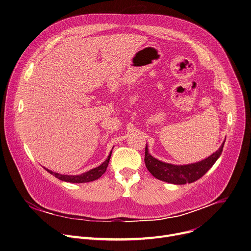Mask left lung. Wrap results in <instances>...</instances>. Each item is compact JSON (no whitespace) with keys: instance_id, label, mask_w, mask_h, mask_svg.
<instances>
[{"instance_id":"left-lung-1","label":"left lung","mask_w":251,"mask_h":251,"mask_svg":"<svg viewBox=\"0 0 251 251\" xmlns=\"http://www.w3.org/2000/svg\"><path fill=\"white\" fill-rule=\"evenodd\" d=\"M224 144L225 141L221 147L207 158L186 165H175L156 159L149 152L147 145L145 163L150 173L156 179L174 185H185L198 181L213 166L223 151Z\"/></svg>"}]
</instances>
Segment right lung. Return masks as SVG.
Returning <instances> with one entry per match:
<instances>
[{"label":"right lung","instance_id":"right-lung-1","mask_svg":"<svg viewBox=\"0 0 251 251\" xmlns=\"http://www.w3.org/2000/svg\"><path fill=\"white\" fill-rule=\"evenodd\" d=\"M111 152L110 151L109 155L107 156V158L105 159V161H103L100 166L91 169L85 173H82L80 175H62L56 172H52L50 170H49L48 168H45V170H47L50 174H51L52 176H54L55 178L59 179L60 181L63 182H67V183H88V182H92L95 180H98L100 177H101L102 174H104V172L106 171V168L108 166L109 160H110V156H111Z\"/></svg>","mask_w":251,"mask_h":251}]
</instances>
